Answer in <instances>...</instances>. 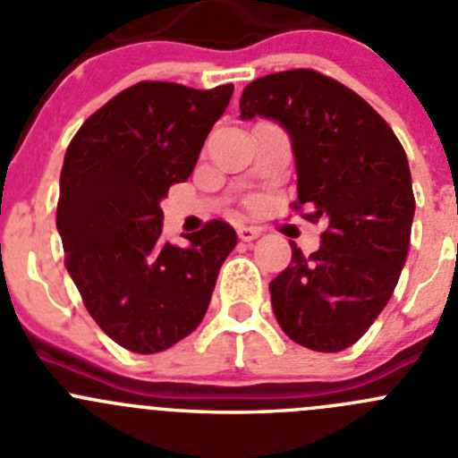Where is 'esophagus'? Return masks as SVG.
Returning a JSON list of instances; mask_svg holds the SVG:
<instances>
[{
  "label": "esophagus",
  "mask_w": 458,
  "mask_h": 458,
  "mask_svg": "<svg viewBox=\"0 0 458 458\" xmlns=\"http://www.w3.org/2000/svg\"><path fill=\"white\" fill-rule=\"evenodd\" d=\"M260 233H263V229H259V226H247V225L238 226V238H241L242 242L256 241V238H259Z\"/></svg>",
  "instance_id": "esophagus-1"
}]
</instances>
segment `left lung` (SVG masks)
Returning a JSON list of instances; mask_svg holds the SVG:
<instances>
[{"instance_id":"1","label":"left lung","mask_w":458,"mask_h":458,"mask_svg":"<svg viewBox=\"0 0 458 458\" xmlns=\"http://www.w3.org/2000/svg\"><path fill=\"white\" fill-rule=\"evenodd\" d=\"M276 121L290 134L299 199L324 220L321 247L272 283V308L292 342L310 351L352 346L385 310L407 260L416 199L407 155L362 96L312 69L250 82L241 119Z\"/></svg>"}]
</instances>
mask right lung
Here are the masks:
<instances>
[{
	"label": "right lung",
	"mask_w": 458,
	"mask_h": 458,
	"mask_svg": "<svg viewBox=\"0 0 458 458\" xmlns=\"http://www.w3.org/2000/svg\"><path fill=\"white\" fill-rule=\"evenodd\" d=\"M232 94L233 85L137 82L94 112L67 148L55 216L64 265L91 319L132 352L166 351L198 328L236 247L222 220L186 236L189 247L164 242L159 207L189 180Z\"/></svg>",
	"instance_id": "add662e5"
}]
</instances>
